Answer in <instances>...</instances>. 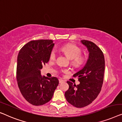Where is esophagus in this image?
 I'll list each match as a JSON object with an SVG mask.
<instances>
[{
  "label": "esophagus",
  "mask_w": 122,
  "mask_h": 122,
  "mask_svg": "<svg viewBox=\"0 0 122 122\" xmlns=\"http://www.w3.org/2000/svg\"><path fill=\"white\" fill-rule=\"evenodd\" d=\"M59 83H63V82H65V81L62 80V79H59Z\"/></svg>",
  "instance_id": "1"
}]
</instances>
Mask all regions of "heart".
Returning <instances> with one entry per match:
<instances>
[{"label":"heart","mask_w":122,"mask_h":122,"mask_svg":"<svg viewBox=\"0 0 122 122\" xmlns=\"http://www.w3.org/2000/svg\"><path fill=\"white\" fill-rule=\"evenodd\" d=\"M61 50L64 52L70 59L71 62L75 66H79L82 64L84 61V58L81 55L82 51L80 47L73 44H67L61 47ZM56 57V52L55 50L51 51L50 55V59L54 60Z\"/></svg>","instance_id":"heart-1"}]
</instances>
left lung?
Segmentation results:
<instances>
[{
	"mask_svg": "<svg viewBox=\"0 0 122 122\" xmlns=\"http://www.w3.org/2000/svg\"><path fill=\"white\" fill-rule=\"evenodd\" d=\"M89 52L88 60L83 68L73 75L80 83L76 86L67 81L69 88L65 96L67 102L77 108L91 103L100 93L103 82L105 61L103 53L93 42L81 40Z\"/></svg>",
	"mask_w": 122,
	"mask_h": 122,
	"instance_id": "1",
	"label": "left lung"
}]
</instances>
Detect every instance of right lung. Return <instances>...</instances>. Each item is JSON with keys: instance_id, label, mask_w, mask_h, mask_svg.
<instances>
[{"instance_id": "right-lung-1", "label": "right lung", "mask_w": 122, "mask_h": 122, "mask_svg": "<svg viewBox=\"0 0 122 122\" xmlns=\"http://www.w3.org/2000/svg\"><path fill=\"white\" fill-rule=\"evenodd\" d=\"M54 45L51 40L31 41L19 52L18 85L24 98L32 105H43L50 101L59 85L57 78H48L41 75L42 66L50 60Z\"/></svg>"}]
</instances>
